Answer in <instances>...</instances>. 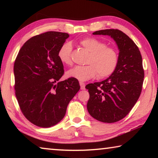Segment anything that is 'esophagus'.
I'll return each instance as SVG.
<instances>
[{
    "mask_svg": "<svg viewBox=\"0 0 158 158\" xmlns=\"http://www.w3.org/2000/svg\"><path fill=\"white\" fill-rule=\"evenodd\" d=\"M79 84H80V86H81V90H84L85 89V83L80 81L79 82Z\"/></svg>",
    "mask_w": 158,
    "mask_h": 158,
    "instance_id": "1",
    "label": "esophagus"
}]
</instances>
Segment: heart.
<instances>
[{"mask_svg": "<svg viewBox=\"0 0 158 158\" xmlns=\"http://www.w3.org/2000/svg\"><path fill=\"white\" fill-rule=\"evenodd\" d=\"M79 44L90 53L86 60L88 65L76 66L69 69L66 77L85 81L98 74L99 77L105 78L114 73L118 63V53L115 48L107 47L105 42L95 37H85L79 41ZM72 50L71 42H65L61 45L58 52L61 63L67 65H71Z\"/></svg>", "mask_w": 158, "mask_h": 158, "instance_id": "obj_1", "label": "heart"}]
</instances>
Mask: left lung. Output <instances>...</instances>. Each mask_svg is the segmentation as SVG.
Instances as JSON below:
<instances>
[{
  "instance_id": "8db88e82",
  "label": "left lung",
  "mask_w": 158,
  "mask_h": 158,
  "mask_svg": "<svg viewBox=\"0 0 158 158\" xmlns=\"http://www.w3.org/2000/svg\"><path fill=\"white\" fill-rule=\"evenodd\" d=\"M93 34L110 36L119 49L114 73L102 81L85 85L90 94L87 109L90 116L111 123L126 116L139 98L144 77L142 58L138 47L121 31L106 29Z\"/></svg>"
}]
</instances>
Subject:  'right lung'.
<instances>
[{"label": "right lung", "mask_w": 158, "mask_h": 158, "mask_svg": "<svg viewBox=\"0 0 158 158\" xmlns=\"http://www.w3.org/2000/svg\"><path fill=\"white\" fill-rule=\"evenodd\" d=\"M68 37V33L56 31L37 35L25 42L16 58V97L24 116L38 127L59 123L80 89L77 79L60 81L64 69L58 52Z\"/></svg>", "instance_id": "right-lung-1"}]
</instances>
